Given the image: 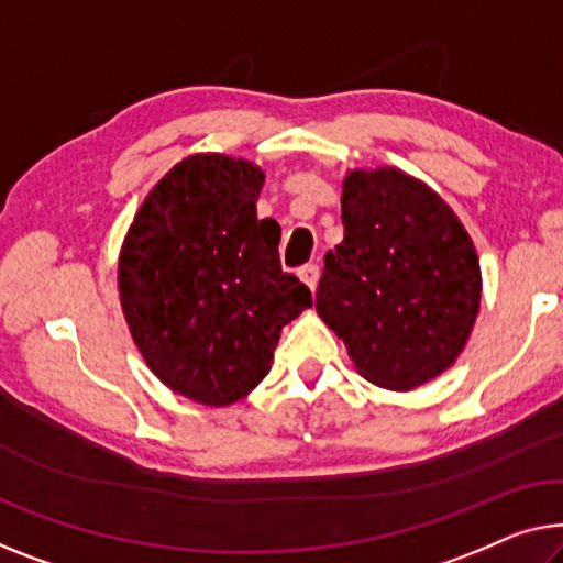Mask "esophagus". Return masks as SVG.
<instances>
[{
  "instance_id": "esophagus-1",
  "label": "esophagus",
  "mask_w": 563,
  "mask_h": 563,
  "mask_svg": "<svg viewBox=\"0 0 563 563\" xmlns=\"http://www.w3.org/2000/svg\"><path fill=\"white\" fill-rule=\"evenodd\" d=\"M298 278L303 280L310 290H316V285H318V278H321V267H318L316 263H308V265H303L298 271Z\"/></svg>"
}]
</instances>
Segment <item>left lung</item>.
I'll list each match as a JSON object with an SVG mask.
<instances>
[{
	"label": "left lung",
	"mask_w": 563,
	"mask_h": 563,
	"mask_svg": "<svg viewBox=\"0 0 563 563\" xmlns=\"http://www.w3.org/2000/svg\"><path fill=\"white\" fill-rule=\"evenodd\" d=\"M343 240L316 310L366 382L409 391L455 364L481 310L473 240L438 191L397 166L343 176Z\"/></svg>",
	"instance_id": "1"
}]
</instances>
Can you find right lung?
<instances>
[{
  "label": "right lung",
  "instance_id": "1",
  "mask_svg": "<svg viewBox=\"0 0 563 563\" xmlns=\"http://www.w3.org/2000/svg\"><path fill=\"white\" fill-rule=\"evenodd\" d=\"M265 172L191 154L139 207L119 255V296L146 366L174 394L230 407L265 379L285 323L313 306L283 273L280 224L257 220Z\"/></svg>",
  "mask_w": 563,
  "mask_h": 563
}]
</instances>
